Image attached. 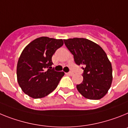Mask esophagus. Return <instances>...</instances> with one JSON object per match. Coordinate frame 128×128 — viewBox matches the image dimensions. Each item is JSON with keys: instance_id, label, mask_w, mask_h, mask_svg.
Listing matches in <instances>:
<instances>
[{"instance_id": "esophagus-1", "label": "esophagus", "mask_w": 128, "mask_h": 128, "mask_svg": "<svg viewBox=\"0 0 128 128\" xmlns=\"http://www.w3.org/2000/svg\"><path fill=\"white\" fill-rule=\"evenodd\" d=\"M66 75H73V72H68V73H66Z\"/></svg>"}]
</instances>
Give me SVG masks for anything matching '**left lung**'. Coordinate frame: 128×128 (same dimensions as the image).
<instances>
[{"label": "left lung", "mask_w": 128, "mask_h": 128, "mask_svg": "<svg viewBox=\"0 0 128 128\" xmlns=\"http://www.w3.org/2000/svg\"><path fill=\"white\" fill-rule=\"evenodd\" d=\"M72 53L76 64L84 70L83 81L76 85L81 95L91 100L100 99L108 93L112 85V64L102 48L84 38L64 40Z\"/></svg>", "instance_id": "obj_1"}]
</instances>
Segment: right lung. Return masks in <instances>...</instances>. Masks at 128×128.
Here are the masks:
<instances>
[{"mask_svg":"<svg viewBox=\"0 0 128 128\" xmlns=\"http://www.w3.org/2000/svg\"><path fill=\"white\" fill-rule=\"evenodd\" d=\"M63 44L62 39L42 36L24 49L18 61L16 76L24 93L33 98H40L57 87L64 73L56 72L52 67V58Z\"/></svg>","mask_w":128,"mask_h":128,"instance_id":"1","label":"right lung"}]
</instances>
